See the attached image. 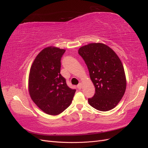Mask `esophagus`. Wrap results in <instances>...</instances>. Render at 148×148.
I'll return each mask as SVG.
<instances>
[{
	"mask_svg": "<svg viewBox=\"0 0 148 148\" xmlns=\"http://www.w3.org/2000/svg\"><path fill=\"white\" fill-rule=\"evenodd\" d=\"M77 88H78V89H82V84L81 83H79V84H78Z\"/></svg>",
	"mask_w": 148,
	"mask_h": 148,
	"instance_id": "34e87169",
	"label": "esophagus"
}]
</instances>
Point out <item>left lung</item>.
<instances>
[{
	"label": "left lung",
	"instance_id": "left-lung-1",
	"mask_svg": "<svg viewBox=\"0 0 148 148\" xmlns=\"http://www.w3.org/2000/svg\"><path fill=\"white\" fill-rule=\"evenodd\" d=\"M78 53L86 63L95 87L88 99L89 105L100 111L114 109L122 99L127 86L122 62L116 53L102 43H91L80 47Z\"/></svg>",
	"mask_w": 148,
	"mask_h": 148
}]
</instances>
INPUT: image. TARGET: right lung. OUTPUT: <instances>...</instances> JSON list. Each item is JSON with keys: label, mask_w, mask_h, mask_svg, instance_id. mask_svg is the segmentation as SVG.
Masks as SVG:
<instances>
[{"label": "right lung", "mask_w": 148, "mask_h": 148, "mask_svg": "<svg viewBox=\"0 0 148 148\" xmlns=\"http://www.w3.org/2000/svg\"><path fill=\"white\" fill-rule=\"evenodd\" d=\"M65 49L44 48L31 66L28 89L31 99L44 112L57 115L71 104L76 90L70 88L60 74L61 58Z\"/></svg>", "instance_id": "add662e5"}]
</instances>
